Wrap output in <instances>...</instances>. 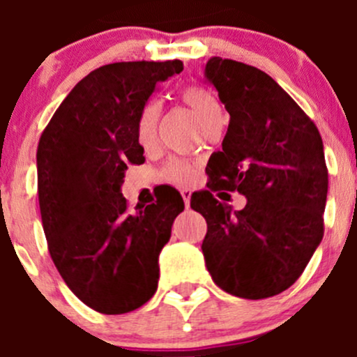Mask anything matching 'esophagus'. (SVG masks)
<instances>
[{"label":"esophagus","mask_w":357,"mask_h":357,"mask_svg":"<svg viewBox=\"0 0 357 357\" xmlns=\"http://www.w3.org/2000/svg\"><path fill=\"white\" fill-rule=\"evenodd\" d=\"M181 197H183V200H185V207L188 208L190 207V199H192V192H190L188 188H183L181 190Z\"/></svg>","instance_id":"34e87169"}]
</instances>
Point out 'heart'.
<instances>
[{"label":"heart","mask_w":357,"mask_h":357,"mask_svg":"<svg viewBox=\"0 0 357 357\" xmlns=\"http://www.w3.org/2000/svg\"><path fill=\"white\" fill-rule=\"evenodd\" d=\"M181 100L193 110V114L199 119L204 129L211 128L215 122L222 121L221 103L215 98L214 93L208 91L207 88L188 86V88H185L181 91ZM158 119H160V103L157 100H152L142 110V115H139L138 121V139L143 146H150L155 142ZM164 178L172 183L186 185V183L193 181V178H195V169H193V165L190 162L174 158V160L165 164Z\"/></svg>","instance_id":"1"}]
</instances>
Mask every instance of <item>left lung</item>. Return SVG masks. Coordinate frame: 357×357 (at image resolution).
<instances>
[{"mask_svg": "<svg viewBox=\"0 0 357 357\" xmlns=\"http://www.w3.org/2000/svg\"><path fill=\"white\" fill-rule=\"evenodd\" d=\"M205 77L229 114L221 152L205 172L208 190L192 197L207 221L205 264L219 289L268 298L294 285L323 240L328 169L314 122L266 72L212 56ZM219 189L248 197L231 211Z\"/></svg>", "mask_w": 357, "mask_h": 357, "instance_id": "1", "label": "left lung"}]
</instances>
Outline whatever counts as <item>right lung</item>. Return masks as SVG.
I'll return each mask as SVG.
<instances>
[{
    "label": "right lung",
    "mask_w": 357,
    "mask_h": 357,
    "mask_svg": "<svg viewBox=\"0 0 357 357\" xmlns=\"http://www.w3.org/2000/svg\"><path fill=\"white\" fill-rule=\"evenodd\" d=\"M181 60L117 62L89 72L53 114L38 145V197L48 250L67 287L102 314H124L155 294L158 254L181 195L167 190L131 212L121 185L143 164L138 121Z\"/></svg>",
    "instance_id": "1"
}]
</instances>
